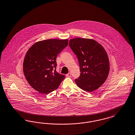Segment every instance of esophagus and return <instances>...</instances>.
Instances as JSON below:
<instances>
[{"mask_svg": "<svg viewBox=\"0 0 135 135\" xmlns=\"http://www.w3.org/2000/svg\"><path fill=\"white\" fill-rule=\"evenodd\" d=\"M71 73H68V74H66V76H67V77H71Z\"/></svg>", "mask_w": 135, "mask_h": 135, "instance_id": "1", "label": "esophagus"}]
</instances>
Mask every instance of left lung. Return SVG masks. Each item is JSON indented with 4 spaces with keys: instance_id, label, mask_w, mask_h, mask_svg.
I'll return each mask as SVG.
<instances>
[{
    "instance_id": "8db88e82",
    "label": "left lung",
    "mask_w": 135,
    "mask_h": 135,
    "mask_svg": "<svg viewBox=\"0 0 135 135\" xmlns=\"http://www.w3.org/2000/svg\"><path fill=\"white\" fill-rule=\"evenodd\" d=\"M69 45L79 64L81 73L75 79L77 85L86 91L97 90L106 80L109 73V60L105 50L92 39H71Z\"/></svg>"
}]
</instances>
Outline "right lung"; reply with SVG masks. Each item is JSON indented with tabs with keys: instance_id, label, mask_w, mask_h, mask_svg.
<instances>
[{
	"instance_id": "obj_1",
	"label": "right lung",
	"mask_w": 135,
	"mask_h": 135,
	"mask_svg": "<svg viewBox=\"0 0 135 135\" xmlns=\"http://www.w3.org/2000/svg\"><path fill=\"white\" fill-rule=\"evenodd\" d=\"M68 44V39H49L37 42L29 49L23 70L28 83L34 89L49 94L58 88L65 76L56 71V58Z\"/></svg>"
}]
</instances>
